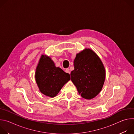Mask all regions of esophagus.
Wrapping results in <instances>:
<instances>
[{
    "label": "esophagus",
    "mask_w": 134,
    "mask_h": 134,
    "mask_svg": "<svg viewBox=\"0 0 134 134\" xmlns=\"http://www.w3.org/2000/svg\"><path fill=\"white\" fill-rule=\"evenodd\" d=\"M65 71H66L67 73H68V74H70V69H69V68H67V69H66Z\"/></svg>",
    "instance_id": "obj_1"
}]
</instances>
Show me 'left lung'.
Instances as JSON below:
<instances>
[{
    "label": "left lung",
    "instance_id": "left-lung-1",
    "mask_svg": "<svg viewBox=\"0 0 134 134\" xmlns=\"http://www.w3.org/2000/svg\"><path fill=\"white\" fill-rule=\"evenodd\" d=\"M71 80L83 98L91 99L101 91L104 84L105 71L98 55L86 49L77 54L74 62Z\"/></svg>",
    "mask_w": 134,
    "mask_h": 134
}]
</instances>
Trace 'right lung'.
Segmentation results:
<instances>
[{
	"label": "right lung",
	"mask_w": 134,
	"mask_h": 134,
	"mask_svg": "<svg viewBox=\"0 0 134 134\" xmlns=\"http://www.w3.org/2000/svg\"><path fill=\"white\" fill-rule=\"evenodd\" d=\"M35 80L40 92L53 98L70 80L69 74L56 67L50 58L42 55L35 71Z\"/></svg>",
	"instance_id": "1"
}]
</instances>
